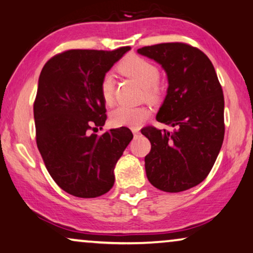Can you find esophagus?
Masks as SVG:
<instances>
[{"label": "esophagus", "instance_id": "34e87169", "mask_svg": "<svg viewBox=\"0 0 253 253\" xmlns=\"http://www.w3.org/2000/svg\"><path fill=\"white\" fill-rule=\"evenodd\" d=\"M132 132H133V134H134V135H139V134H140V132H139V129H137V128H132Z\"/></svg>", "mask_w": 253, "mask_h": 253}]
</instances>
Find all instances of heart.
Listing matches in <instances>:
<instances>
[{"mask_svg": "<svg viewBox=\"0 0 253 253\" xmlns=\"http://www.w3.org/2000/svg\"><path fill=\"white\" fill-rule=\"evenodd\" d=\"M124 75L130 77L143 87L144 96L150 102H157L162 96V87L157 80L160 77L158 67L149 60L139 55H130L119 65ZM100 93L106 105H111L114 99V81L111 74H106L100 83ZM149 110L144 106L120 105L111 112V123L117 127L140 126L149 117Z\"/></svg>", "mask_w": 253, "mask_h": 253, "instance_id": "1", "label": "heart"}]
</instances>
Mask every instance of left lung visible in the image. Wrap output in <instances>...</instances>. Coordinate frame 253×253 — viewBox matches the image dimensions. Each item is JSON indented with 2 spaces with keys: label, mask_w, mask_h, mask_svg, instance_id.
<instances>
[{
  "label": "left lung",
  "mask_w": 253,
  "mask_h": 253,
  "mask_svg": "<svg viewBox=\"0 0 253 253\" xmlns=\"http://www.w3.org/2000/svg\"><path fill=\"white\" fill-rule=\"evenodd\" d=\"M137 53L166 70L169 86L156 119L174 128L141 129L151 143L144 157L147 178L161 191H186L208 176L223 143L221 84L213 63L197 47L166 42L142 47Z\"/></svg>",
  "instance_id": "obj_1"
}]
</instances>
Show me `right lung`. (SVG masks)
Wrapping results in <instances>:
<instances>
[{"instance_id":"add662e5","label":"right lung","mask_w":253,"mask_h":253,"mask_svg":"<svg viewBox=\"0 0 253 253\" xmlns=\"http://www.w3.org/2000/svg\"><path fill=\"white\" fill-rule=\"evenodd\" d=\"M129 49H69L49 59L40 73L33 104L37 146L50 177L74 197L109 192L114 167L133 139L127 127L91 133L106 120L103 77Z\"/></svg>"}]
</instances>
